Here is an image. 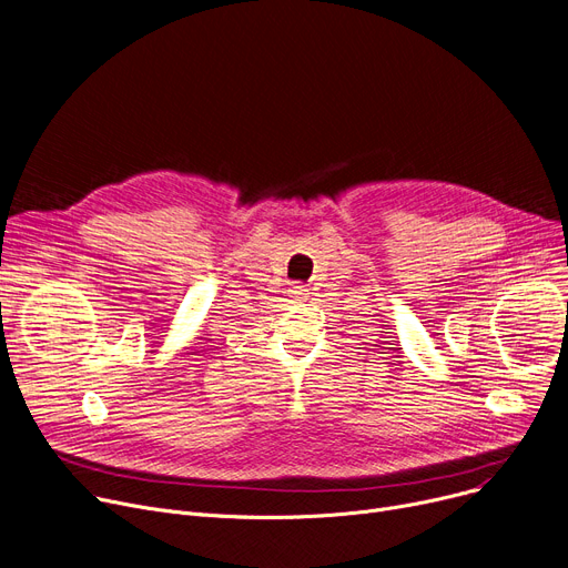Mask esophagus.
Wrapping results in <instances>:
<instances>
[{"mask_svg":"<svg viewBox=\"0 0 568 568\" xmlns=\"http://www.w3.org/2000/svg\"><path fill=\"white\" fill-rule=\"evenodd\" d=\"M307 295H310V293H307V286H303V284H298V282L288 286V298H291V303H301V301L307 298Z\"/></svg>","mask_w":568,"mask_h":568,"instance_id":"34e87169","label":"esophagus"}]
</instances>
